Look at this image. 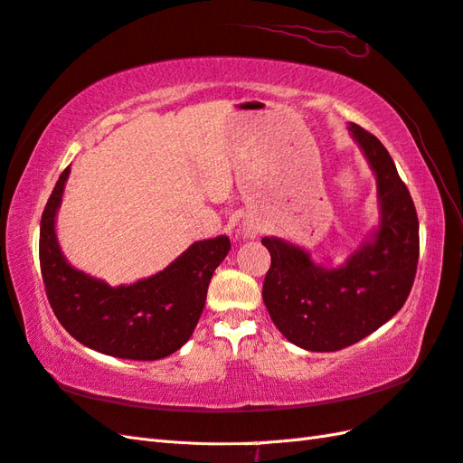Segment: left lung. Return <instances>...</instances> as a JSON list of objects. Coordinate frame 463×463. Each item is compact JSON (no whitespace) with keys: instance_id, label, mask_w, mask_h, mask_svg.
I'll return each instance as SVG.
<instances>
[{"instance_id":"obj_1","label":"left lung","mask_w":463,"mask_h":463,"mask_svg":"<svg viewBox=\"0 0 463 463\" xmlns=\"http://www.w3.org/2000/svg\"><path fill=\"white\" fill-rule=\"evenodd\" d=\"M377 177L381 222L345 264H316L299 246L264 236L272 264L262 298L282 335L307 351H339L371 335L411 294L420 239L411 193L377 137L349 124Z\"/></svg>"}]
</instances>
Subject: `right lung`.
<instances>
[{
  "mask_svg": "<svg viewBox=\"0 0 463 463\" xmlns=\"http://www.w3.org/2000/svg\"><path fill=\"white\" fill-rule=\"evenodd\" d=\"M61 174L43 211L39 260L49 304L61 326L82 345L118 359L156 361L175 353L195 331L213 272L231 250L229 236L193 242L165 270L130 286L72 268L55 232L64 183Z\"/></svg>",
  "mask_w": 463,
  "mask_h": 463,
  "instance_id": "add662e5",
  "label": "right lung"
}]
</instances>
